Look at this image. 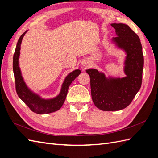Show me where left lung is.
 I'll use <instances>...</instances> for the list:
<instances>
[{"instance_id": "left-lung-1", "label": "left lung", "mask_w": 158, "mask_h": 158, "mask_svg": "<svg viewBox=\"0 0 158 158\" xmlns=\"http://www.w3.org/2000/svg\"><path fill=\"white\" fill-rule=\"evenodd\" d=\"M117 37L112 38L116 47L125 52L124 73L126 76L107 78L102 72L90 69L85 71L89 75L92 98L94 105L102 111H119L132 102L140 90L144 56L140 38L128 26L111 23Z\"/></svg>"}]
</instances>
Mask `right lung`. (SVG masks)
<instances>
[{
  "label": "right lung",
  "instance_id": "add662e5",
  "mask_svg": "<svg viewBox=\"0 0 158 158\" xmlns=\"http://www.w3.org/2000/svg\"><path fill=\"white\" fill-rule=\"evenodd\" d=\"M27 31V30L23 33L18 40L13 56V71L14 78H15L16 92L18 97L27 105L33 112L41 114L53 113L58 111L63 106L67 95L69 87L72 82L79 76L81 71L79 69H76L66 76L62 84L60 93L53 98L44 99L37 94L33 92L26 85L19 66V57L20 55L22 41Z\"/></svg>",
  "mask_w": 158,
  "mask_h": 158
}]
</instances>
